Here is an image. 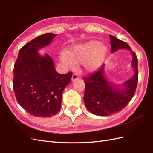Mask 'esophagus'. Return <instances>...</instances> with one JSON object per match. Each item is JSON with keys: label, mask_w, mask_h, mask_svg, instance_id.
<instances>
[{"label": "esophagus", "mask_w": 153, "mask_h": 153, "mask_svg": "<svg viewBox=\"0 0 153 153\" xmlns=\"http://www.w3.org/2000/svg\"><path fill=\"white\" fill-rule=\"evenodd\" d=\"M79 77V74L77 73V72H75V73L73 74L72 77H71V80L74 81V80H76V79H78Z\"/></svg>", "instance_id": "34e87169"}]
</instances>
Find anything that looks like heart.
I'll return each mask as SVG.
<instances>
[{
	"mask_svg": "<svg viewBox=\"0 0 153 153\" xmlns=\"http://www.w3.org/2000/svg\"><path fill=\"white\" fill-rule=\"evenodd\" d=\"M107 48L99 41L74 45L62 54V59L69 64L82 63L86 70L94 71L100 67L105 59Z\"/></svg>",
	"mask_w": 153,
	"mask_h": 153,
	"instance_id": "heart-1",
	"label": "heart"
}]
</instances>
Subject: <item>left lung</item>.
<instances>
[{"mask_svg":"<svg viewBox=\"0 0 153 153\" xmlns=\"http://www.w3.org/2000/svg\"><path fill=\"white\" fill-rule=\"evenodd\" d=\"M111 51L127 48L133 54L132 66L135 72L132 78L124 83L122 90L114 88L104 77V65L85 79V93L83 100L87 109L97 116H110L118 112L128 105L134 96L138 82V60L135 53L124 41L110 35Z\"/></svg>","mask_w":153,"mask_h":153,"instance_id":"8db88e82","label":"left lung"}]
</instances>
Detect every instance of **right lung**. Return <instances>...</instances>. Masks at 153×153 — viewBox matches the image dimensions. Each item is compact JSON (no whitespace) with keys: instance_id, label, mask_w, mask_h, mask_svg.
Segmentation results:
<instances>
[{"instance_id":"1","label":"right lung","mask_w":153,"mask_h":153,"mask_svg":"<svg viewBox=\"0 0 153 153\" xmlns=\"http://www.w3.org/2000/svg\"><path fill=\"white\" fill-rule=\"evenodd\" d=\"M56 35L43 34L24 45L14 64L13 89L16 100L34 116L48 118L60 111L62 92L73 74L58 73L50 56L37 53L39 48L49 45Z\"/></svg>"}]
</instances>
